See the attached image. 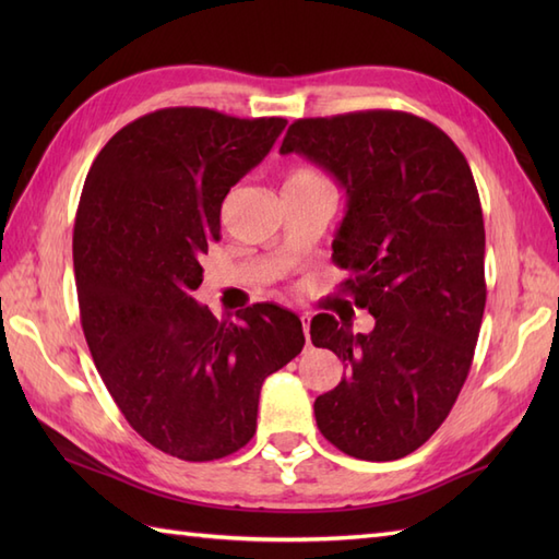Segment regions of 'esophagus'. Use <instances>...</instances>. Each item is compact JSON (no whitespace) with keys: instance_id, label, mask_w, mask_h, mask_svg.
<instances>
[{"instance_id":"obj_1","label":"esophagus","mask_w":559,"mask_h":559,"mask_svg":"<svg viewBox=\"0 0 559 559\" xmlns=\"http://www.w3.org/2000/svg\"><path fill=\"white\" fill-rule=\"evenodd\" d=\"M300 322H302V331H305V338H307V341H310V317H307V314H302V317H300Z\"/></svg>"}]
</instances>
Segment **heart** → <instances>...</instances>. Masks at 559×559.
Masks as SVG:
<instances>
[{"label": "heart", "instance_id": "obj_1", "mask_svg": "<svg viewBox=\"0 0 559 559\" xmlns=\"http://www.w3.org/2000/svg\"><path fill=\"white\" fill-rule=\"evenodd\" d=\"M307 180H319V175L314 170H307V168H295L286 182H307Z\"/></svg>", "mask_w": 559, "mask_h": 559}]
</instances>
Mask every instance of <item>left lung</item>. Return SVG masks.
Segmentation results:
<instances>
[{
	"instance_id": "obj_1",
	"label": "left lung",
	"mask_w": 559,
	"mask_h": 559,
	"mask_svg": "<svg viewBox=\"0 0 559 559\" xmlns=\"http://www.w3.org/2000/svg\"><path fill=\"white\" fill-rule=\"evenodd\" d=\"M281 153H302L346 189L331 259L374 317L353 334L317 314L310 336L346 365L314 401L317 427L343 454L394 461L423 447L466 382L485 312V225L476 180L442 129L401 110L295 120Z\"/></svg>"
}]
</instances>
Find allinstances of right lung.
I'll return each instance as SVG.
<instances>
[{
	"label": "right lung",
	"instance_id": "right-lung-1",
	"mask_svg": "<svg viewBox=\"0 0 559 559\" xmlns=\"http://www.w3.org/2000/svg\"><path fill=\"white\" fill-rule=\"evenodd\" d=\"M283 117L163 108L122 127L83 182L74 223L81 326L127 423L182 461L235 454L257 432L264 379L305 346L300 319L257 302L216 319L194 300L221 204Z\"/></svg>",
	"mask_w": 559,
	"mask_h": 559
}]
</instances>
